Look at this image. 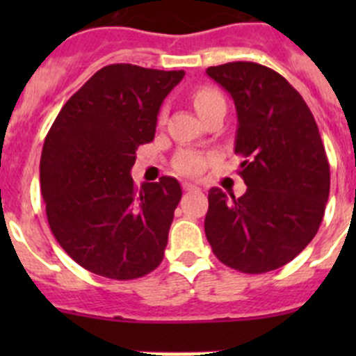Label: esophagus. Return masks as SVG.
Masks as SVG:
<instances>
[{"label":"esophagus","mask_w":356,"mask_h":356,"mask_svg":"<svg viewBox=\"0 0 356 356\" xmlns=\"http://www.w3.org/2000/svg\"><path fill=\"white\" fill-rule=\"evenodd\" d=\"M182 189H184V191H200V188L196 184H191V182H182Z\"/></svg>","instance_id":"esophagus-1"}]
</instances>
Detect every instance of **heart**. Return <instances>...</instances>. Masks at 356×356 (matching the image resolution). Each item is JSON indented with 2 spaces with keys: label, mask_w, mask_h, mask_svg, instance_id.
Wrapping results in <instances>:
<instances>
[{
  "label": "heart",
  "mask_w": 356,
  "mask_h": 356,
  "mask_svg": "<svg viewBox=\"0 0 356 356\" xmlns=\"http://www.w3.org/2000/svg\"><path fill=\"white\" fill-rule=\"evenodd\" d=\"M193 105L200 117H204L208 111L217 108L218 105H225L224 98L218 91L211 88H200L193 92ZM207 165L204 156L195 152H182L175 156L174 168L182 175H198Z\"/></svg>",
  "instance_id": "heart-1"
}]
</instances>
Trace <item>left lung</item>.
<instances>
[{
  "label": "left lung",
  "instance_id": "obj_1",
  "mask_svg": "<svg viewBox=\"0 0 356 356\" xmlns=\"http://www.w3.org/2000/svg\"><path fill=\"white\" fill-rule=\"evenodd\" d=\"M232 96L234 152L246 193L208 191L204 234L215 257L245 274L282 267L307 248L324 218L331 170L318 127L300 92L272 68L232 62L207 68Z\"/></svg>",
  "mask_w": 356,
  "mask_h": 356
}]
</instances>
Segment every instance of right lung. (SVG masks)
Wrapping results in <instances>:
<instances>
[{
	"instance_id": "right-lung-1",
	"label": "right lung",
	"mask_w": 356,
	"mask_h": 356,
	"mask_svg": "<svg viewBox=\"0 0 356 356\" xmlns=\"http://www.w3.org/2000/svg\"><path fill=\"white\" fill-rule=\"evenodd\" d=\"M184 70L115 63L96 72L63 105L44 139L41 193L49 227L86 270L138 279L163 260L182 189L160 177L136 188L139 145L153 141L156 117Z\"/></svg>"
}]
</instances>
